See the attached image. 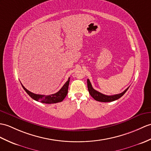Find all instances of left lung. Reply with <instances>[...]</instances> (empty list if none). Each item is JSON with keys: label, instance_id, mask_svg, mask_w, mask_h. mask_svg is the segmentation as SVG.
<instances>
[{"label": "left lung", "instance_id": "1", "mask_svg": "<svg viewBox=\"0 0 151 151\" xmlns=\"http://www.w3.org/2000/svg\"><path fill=\"white\" fill-rule=\"evenodd\" d=\"M87 87H88V91H89V94H91V96L95 100L101 101V102H110V101H113L119 99L126 93V91L128 90L129 87H127L124 91H123L120 94L109 96V95H106V94H104L99 91H96L95 89H94L89 79H87Z\"/></svg>", "mask_w": 151, "mask_h": 151}]
</instances>
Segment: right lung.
Returning a JSON list of instances; mask_svg holds the SVG:
<instances>
[{
	"mask_svg": "<svg viewBox=\"0 0 151 151\" xmlns=\"http://www.w3.org/2000/svg\"><path fill=\"white\" fill-rule=\"evenodd\" d=\"M70 81V78H69L68 80L65 83V84L62 88L59 90V91L52 94H50V95H42V94H37L30 92L27 89L22 85L23 89L25 90V91L28 94L31 98L35 100L40 101L42 103L45 104H55L58 102H60L63 100L65 99V97L67 96L68 92V87Z\"/></svg>",
	"mask_w": 151,
	"mask_h": 151,
	"instance_id": "right-lung-1",
	"label": "right lung"
}]
</instances>
